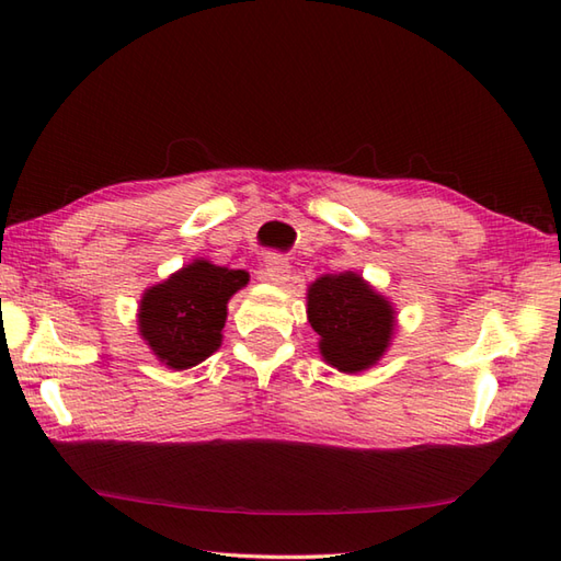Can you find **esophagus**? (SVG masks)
Instances as JSON below:
<instances>
[{
  "instance_id": "1",
  "label": "esophagus",
  "mask_w": 561,
  "mask_h": 561,
  "mask_svg": "<svg viewBox=\"0 0 561 561\" xmlns=\"http://www.w3.org/2000/svg\"><path fill=\"white\" fill-rule=\"evenodd\" d=\"M255 275H257V279H263V282L284 286L286 282L291 279V267L282 255H267L263 260V265L257 267Z\"/></svg>"
}]
</instances>
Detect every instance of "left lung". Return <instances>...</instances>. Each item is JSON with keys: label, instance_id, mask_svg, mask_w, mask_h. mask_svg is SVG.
<instances>
[{"label": "left lung", "instance_id": "obj_1", "mask_svg": "<svg viewBox=\"0 0 561 561\" xmlns=\"http://www.w3.org/2000/svg\"><path fill=\"white\" fill-rule=\"evenodd\" d=\"M306 312L320 356L346 375L373 368L392 344L397 310L358 272L322 275L308 286Z\"/></svg>", "mask_w": 561, "mask_h": 561}]
</instances>
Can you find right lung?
<instances>
[{
	"instance_id": "add662e5",
	"label": "right lung",
	"mask_w": 561,
	"mask_h": 561,
	"mask_svg": "<svg viewBox=\"0 0 561 561\" xmlns=\"http://www.w3.org/2000/svg\"><path fill=\"white\" fill-rule=\"evenodd\" d=\"M249 284V272L198 257L164 282L152 284L138 304V332L169 370H188L221 346L229 298Z\"/></svg>"
}]
</instances>
